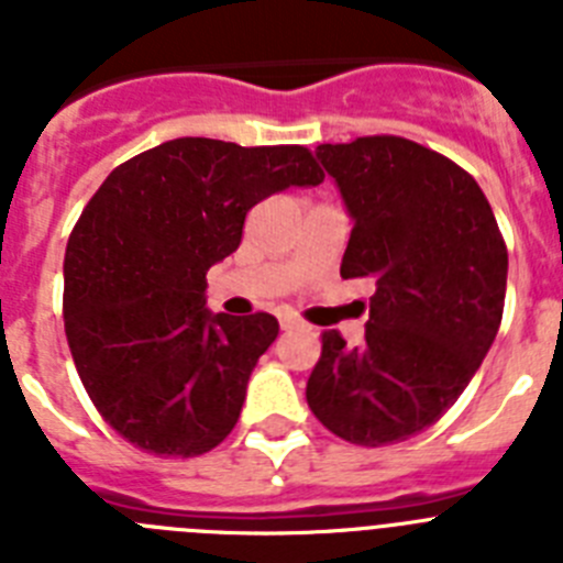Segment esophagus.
Returning <instances> with one entry per match:
<instances>
[{
	"mask_svg": "<svg viewBox=\"0 0 563 563\" xmlns=\"http://www.w3.org/2000/svg\"><path fill=\"white\" fill-rule=\"evenodd\" d=\"M278 324H282V330L290 332V330H298L301 327V321H298L296 316H278Z\"/></svg>",
	"mask_w": 563,
	"mask_h": 563,
	"instance_id": "1",
	"label": "esophagus"
}]
</instances>
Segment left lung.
<instances>
[{
    "instance_id": "left-lung-1",
    "label": "left lung",
    "mask_w": 563,
    "mask_h": 563,
    "mask_svg": "<svg viewBox=\"0 0 563 563\" xmlns=\"http://www.w3.org/2000/svg\"><path fill=\"white\" fill-rule=\"evenodd\" d=\"M316 157L350 208L343 278H369L361 346L321 335L312 415L366 449L434 426L465 391L501 324L507 247L476 180L397 134L321 143Z\"/></svg>"
}]
</instances>
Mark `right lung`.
Listing matches in <instances>:
<instances>
[{"mask_svg":"<svg viewBox=\"0 0 563 563\" xmlns=\"http://www.w3.org/2000/svg\"><path fill=\"white\" fill-rule=\"evenodd\" d=\"M321 180L305 146L177 137L92 194L64 253V332L89 400L134 449L188 460L231 434L278 321L211 316L206 273L256 202Z\"/></svg>","mask_w":563,"mask_h":563,"instance_id":"add662e5","label":"right lung"}]
</instances>
